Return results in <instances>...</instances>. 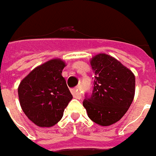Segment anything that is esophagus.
Segmentation results:
<instances>
[{
    "instance_id": "obj_1",
    "label": "esophagus",
    "mask_w": 156,
    "mask_h": 156,
    "mask_svg": "<svg viewBox=\"0 0 156 156\" xmlns=\"http://www.w3.org/2000/svg\"><path fill=\"white\" fill-rule=\"evenodd\" d=\"M71 93H72V95H73V97L75 98L79 99L81 98V91H80V87H77L73 88L72 91H71Z\"/></svg>"
}]
</instances>
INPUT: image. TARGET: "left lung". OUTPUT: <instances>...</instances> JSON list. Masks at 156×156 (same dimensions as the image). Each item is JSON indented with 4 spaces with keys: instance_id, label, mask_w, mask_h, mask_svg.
<instances>
[{
    "instance_id": "1",
    "label": "left lung",
    "mask_w": 156,
    "mask_h": 156,
    "mask_svg": "<svg viewBox=\"0 0 156 156\" xmlns=\"http://www.w3.org/2000/svg\"><path fill=\"white\" fill-rule=\"evenodd\" d=\"M95 78L92 92L86 94L83 106L88 117L100 126H110L122 118L131 106L136 78L131 70L107 54L91 60Z\"/></svg>"
}]
</instances>
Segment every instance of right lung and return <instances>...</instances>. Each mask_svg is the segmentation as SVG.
Instances as JSON below:
<instances>
[{
	"instance_id": "right-lung-1",
	"label": "right lung",
	"mask_w": 156,
	"mask_h": 156,
	"mask_svg": "<svg viewBox=\"0 0 156 156\" xmlns=\"http://www.w3.org/2000/svg\"><path fill=\"white\" fill-rule=\"evenodd\" d=\"M64 67L60 59H51L34 69L19 86L21 108L39 126L56 125L73 98L61 75Z\"/></svg>"
}]
</instances>
